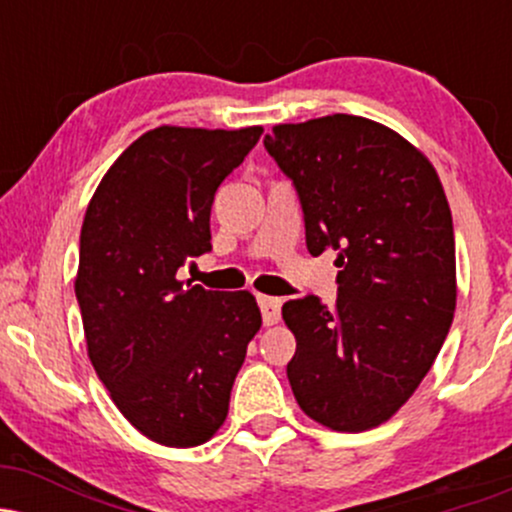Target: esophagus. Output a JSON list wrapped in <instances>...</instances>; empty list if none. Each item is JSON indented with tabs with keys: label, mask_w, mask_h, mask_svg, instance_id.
<instances>
[{
	"label": "esophagus",
	"mask_w": 512,
	"mask_h": 512,
	"mask_svg": "<svg viewBox=\"0 0 512 512\" xmlns=\"http://www.w3.org/2000/svg\"><path fill=\"white\" fill-rule=\"evenodd\" d=\"M257 305H260L262 310V320L264 325H276L279 322V315H281V301L279 298H272V296H257Z\"/></svg>",
	"instance_id": "esophagus-1"
}]
</instances>
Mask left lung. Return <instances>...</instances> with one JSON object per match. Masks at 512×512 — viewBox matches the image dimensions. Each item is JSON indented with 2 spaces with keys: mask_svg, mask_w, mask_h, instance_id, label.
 Segmentation results:
<instances>
[{
  "mask_svg": "<svg viewBox=\"0 0 512 512\" xmlns=\"http://www.w3.org/2000/svg\"><path fill=\"white\" fill-rule=\"evenodd\" d=\"M264 149L296 187L313 257L337 250V303H284L298 407L332 431L380 426L414 395L455 313V233L436 168L356 115L276 125Z\"/></svg>",
  "mask_w": 512,
  "mask_h": 512,
  "instance_id": "left-lung-1",
  "label": "left lung"
}]
</instances>
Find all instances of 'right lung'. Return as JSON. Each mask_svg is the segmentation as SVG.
<instances>
[{"instance_id": "right-lung-1", "label": "right lung", "mask_w": 512, "mask_h": 512, "mask_svg": "<svg viewBox=\"0 0 512 512\" xmlns=\"http://www.w3.org/2000/svg\"><path fill=\"white\" fill-rule=\"evenodd\" d=\"M262 127H156L129 144L88 202L76 301L88 358L122 416L168 448L219 431L250 339L248 291H207L178 269L211 250V204Z\"/></svg>"}]
</instances>
